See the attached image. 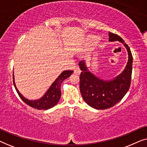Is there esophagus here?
Instances as JSON below:
<instances>
[{"label":"esophagus","instance_id":"obj_1","mask_svg":"<svg viewBox=\"0 0 147 147\" xmlns=\"http://www.w3.org/2000/svg\"><path fill=\"white\" fill-rule=\"evenodd\" d=\"M74 73L76 74H77V75H79L81 73V70L79 67H76L75 69H74Z\"/></svg>","mask_w":147,"mask_h":147}]
</instances>
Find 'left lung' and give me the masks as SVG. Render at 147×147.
<instances>
[{
	"label": "left lung",
	"mask_w": 147,
	"mask_h": 147,
	"mask_svg": "<svg viewBox=\"0 0 147 147\" xmlns=\"http://www.w3.org/2000/svg\"><path fill=\"white\" fill-rule=\"evenodd\" d=\"M109 41H119L126 47L128 59L121 74L111 80L100 79L88 70L86 62L79 63L82 70L80 76V89L82 98L91 107L97 110L111 108L119 102L129 90L132 69V55L129 47L119 36L109 33Z\"/></svg>",
	"instance_id": "1"
}]
</instances>
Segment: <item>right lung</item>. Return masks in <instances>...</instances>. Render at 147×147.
Segmentation results:
<instances>
[{"instance_id": "add662e5", "label": "right lung", "mask_w": 147, "mask_h": 147, "mask_svg": "<svg viewBox=\"0 0 147 147\" xmlns=\"http://www.w3.org/2000/svg\"><path fill=\"white\" fill-rule=\"evenodd\" d=\"M73 72L74 71H71V70L63 71L58 76L57 79L53 82V83L51 84L49 89L47 90V91L45 92V94L41 98H39L38 100H28L20 93L19 90H17V86L15 85L14 73L13 84L16 90H17V92L19 94V97L21 98V100L25 104H27V105L31 106V107L37 110H48L49 108H51L53 106H55L57 104V102H59L61 95V84L63 82V80H65L66 78H69Z\"/></svg>"}]
</instances>
